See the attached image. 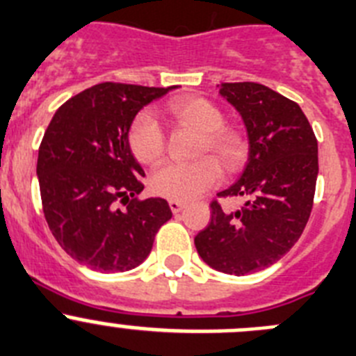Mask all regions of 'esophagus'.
I'll use <instances>...</instances> for the list:
<instances>
[{
  "instance_id": "esophagus-1",
  "label": "esophagus",
  "mask_w": 356,
  "mask_h": 356,
  "mask_svg": "<svg viewBox=\"0 0 356 356\" xmlns=\"http://www.w3.org/2000/svg\"><path fill=\"white\" fill-rule=\"evenodd\" d=\"M168 205H170V209H172V212H174V214H177V212H181L182 209L186 207L184 202H179V200H170V202H168Z\"/></svg>"
}]
</instances>
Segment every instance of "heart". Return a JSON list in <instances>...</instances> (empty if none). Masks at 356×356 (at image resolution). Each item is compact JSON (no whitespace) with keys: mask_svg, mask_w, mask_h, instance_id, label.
Segmentation results:
<instances>
[{"mask_svg":"<svg viewBox=\"0 0 356 356\" xmlns=\"http://www.w3.org/2000/svg\"><path fill=\"white\" fill-rule=\"evenodd\" d=\"M168 112L182 126L202 133L198 154L212 152L228 172L244 167L249 154L248 138L238 129L225 126L221 108L205 98H175ZM128 144L140 163H156L165 152L167 137L151 112L144 111L133 119ZM214 156H204L193 163H167L151 175L152 193L170 200L188 202L197 198L221 179V165Z\"/></svg>","mask_w":356,"mask_h":356,"instance_id":"b5f03b06","label":"heart"}]
</instances>
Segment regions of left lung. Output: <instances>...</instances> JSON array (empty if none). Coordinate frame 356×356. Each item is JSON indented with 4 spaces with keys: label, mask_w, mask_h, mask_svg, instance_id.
<instances>
[{
    "label": "left lung",
    "mask_w": 356,
    "mask_h": 356,
    "mask_svg": "<svg viewBox=\"0 0 356 356\" xmlns=\"http://www.w3.org/2000/svg\"><path fill=\"white\" fill-rule=\"evenodd\" d=\"M221 95L241 112L249 161L219 198L248 197L241 211L211 204V223L195 237L209 267L245 275L274 265L300 238L313 211L318 140L297 103L257 82H225Z\"/></svg>",
    "instance_id": "left-lung-1"
}]
</instances>
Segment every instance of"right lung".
I'll list each match as a JSON object with an SVG mask.
<instances>
[{"label": "right lung", "mask_w": 356, "mask_h": 356, "mask_svg": "<svg viewBox=\"0 0 356 356\" xmlns=\"http://www.w3.org/2000/svg\"><path fill=\"white\" fill-rule=\"evenodd\" d=\"M167 91L102 82L63 103L45 129L36 163L43 214L59 245L92 270L140 265L172 218L167 200L138 198L145 174L128 144L137 112Z\"/></svg>", "instance_id": "obj_1"}]
</instances>
